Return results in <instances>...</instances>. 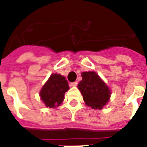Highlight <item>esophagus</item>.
<instances>
[{
  "mask_svg": "<svg viewBox=\"0 0 147 147\" xmlns=\"http://www.w3.org/2000/svg\"><path fill=\"white\" fill-rule=\"evenodd\" d=\"M77 85H78L77 82H72V83H71V84H70V86H71V87H76V86H77Z\"/></svg>",
  "mask_w": 147,
  "mask_h": 147,
  "instance_id": "34e87169",
  "label": "esophagus"
}]
</instances>
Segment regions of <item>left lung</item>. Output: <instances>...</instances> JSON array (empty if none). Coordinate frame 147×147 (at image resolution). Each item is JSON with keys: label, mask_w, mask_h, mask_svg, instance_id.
Here are the masks:
<instances>
[{"label": "left lung", "mask_w": 147, "mask_h": 147, "mask_svg": "<svg viewBox=\"0 0 147 147\" xmlns=\"http://www.w3.org/2000/svg\"><path fill=\"white\" fill-rule=\"evenodd\" d=\"M82 80L78 84L85 104L94 109H101L109 100L111 91L94 71H83Z\"/></svg>", "instance_id": "8db88e82"}]
</instances>
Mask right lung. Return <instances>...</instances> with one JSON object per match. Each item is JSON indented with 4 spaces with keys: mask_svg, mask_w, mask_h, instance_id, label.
Returning a JSON list of instances; mask_svg holds the SVG:
<instances>
[{
    "mask_svg": "<svg viewBox=\"0 0 147 147\" xmlns=\"http://www.w3.org/2000/svg\"><path fill=\"white\" fill-rule=\"evenodd\" d=\"M69 89L67 80L60 74H52L40 91L41 100L49 108H56L65 98V93Z\"/></svg>",
    "mask_w": 147,
    "mask_h": 147,
    "instance_id": "add662e5",
    "label": "right lung"
}]
</instances>
